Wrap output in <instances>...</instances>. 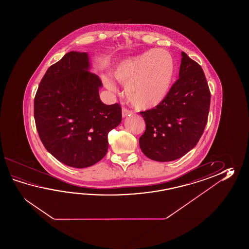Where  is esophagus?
Segmentation results:
<instances>
[{
    "label": "esophagus",
    "instance_id": "34e87169",
    "mask_svg": "<svg viewBox=\"0 0 249 249\" xmlns=\"http://www.w3.org/2000/svg\"><path fill=\"white\" fill-rule=\"evenodd\" d=\"M132 112L131 110H129V109H127L126 107H123L122 109V117H125L127 116H130V115H132Z\"/></svg>",
    "mask_w": 249,
    "mask_h": 249
}]
</instances>
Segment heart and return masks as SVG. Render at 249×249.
I'll return each mask as SVG.
<instances>
[{
  "mask_svg": "<svg viewBox=\"0 0 249 249\" xmlns=\"http://www.w3.org/2000/svg\"><path fill=\"white\" fill-rule=\"evenodd\" d=\"M173 56L167 51L149 50L122 60L112 72L121 85H126L127 98L140 109H151L160 105L169 93L175 76ZM103 84L115 90L110 80L103 77Z\"/></svg>",
  "mask_w": 249,
  "mask_h": 249,
  "instance_id": "obj_1",
  "label": "heart"
}]
</instances>
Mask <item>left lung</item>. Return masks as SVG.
Masks as SVG:
<instances>
[{"label":"left lung","instance_id":"obj_1","mask_svg":"<svg viewBox=\"0 0 249 249\" xmlns=\"http://www.w3.org/2000/svg\"><path fill=\"white\" fill-rule=\"evenodd\" d=\"M211 94L201 67L181 53L179 79L152 109L140 112L146 130L139 140L143 154L159 162L183 157L194 148L207 125Z\"/></svg>","mask_w":249,"mask_h":249}]
</instances>
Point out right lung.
<instances>
[{"instance_id":"1","label":"right lung","mask_w":249,"mask_h":249,"mask_svg":"<svg viewBox=\"0 0 249 249\" xmlns=\"http://www.w3.org/2000/svg\"><path fill=\"white\" fill-rule=\"evenodd\" d=\"M87 53L70 52L47 69L34 101L38 134L59 162L85 168L105 157L107 134L122 121L118 104L101 102Z\"/></svg>"}]
</instances>
